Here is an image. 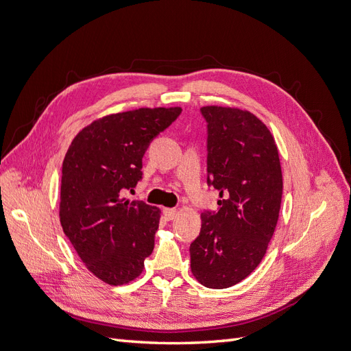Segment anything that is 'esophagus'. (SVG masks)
Here are the masks:
<instances>
[{"label":"esophagus","instance_id":"esophagus-1","mask_svg":"<svg viewBox=\"0 0 351 351\" xmlns=\"http://www.w3.org/2000/svg\"><path fill=\"white\" fill-rule=\"evenodd\" d=\"M162 212H164V217H165L168 221L174 219L176 215H177V209H174V208H164Z\"/></svg>","mask_w":351,"mask_h":351}]
</instances>
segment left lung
<instances>
[{
  "instance_id": "8db88e82",
  "label": "left lung",
  "mask_w": 351,
  "mask_h": 351,
  "mask_svg": "<svg viewBox=\"0 0 351 351\" xmlns=\"http://www.w3.org/2000/svg\"><path fill=\"white\" fill-rule=\"evenodd\" d=\"M208 186L219 190L217 210L202 212L190 244V267L208 289H228L256 269L277 227L282 174L268 127L249 111L204 107Z\"/></svg>"
}]
</instances>
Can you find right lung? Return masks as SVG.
Here are the masks:
<instances>
[{
  "label": "right lung",
  "mask_w": 351,
  "mask_h": 351,
  "mask_svg": "<svg viewBox=\"0 0 351 351\" xmlns=\"http://www.w3.org/2000/svg\"><path fill=\"white\" fill-rule=\"evenodd\" d=\"M182 108L107 115L74 137L62 162L60 221L86 268L123 285L139 277L154 250L159 209L123 197L142 180V159Z\"/></svg>",
  "instance_id": "right-lung-1"
}]
</instances>
